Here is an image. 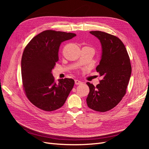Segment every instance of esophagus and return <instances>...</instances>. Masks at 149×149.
Wrapping results in <instances>:
<instances>
[{
  "mask_svg": "<svg viewBox=\"0 0 149 149\" xmlns=\"http://www.w3.org/2000/svg\"><path fill=\"white\" fill-rule=\"evenodd\" d=\"M74 82H75V84H76V85L81 84V83H83V82H82V81H81L78 80V79H75V80H74Z\"/></svg>",
  "mask_w": 149,
  "mask_h": 149,
  "instance_id": "obj_1",
  "label": "esophagus"
}]
</instances>
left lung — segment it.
<instances>
[{"mask_svg":"<svg viewBox=\"0 0 149 149\" xmlns=\"http://www.w3.org/2000/svg\"><path fill=\"white\" fill-rule=\"evenodd\" d=\"M101 42L102 55L96 71L102 79L95 87L88 82V106L94 111L106 112L118 104L126 93L132 68L124 43L116 36L101 31L89 32Z\"/></svg>","mask_w":149,"mask_h":149,"instance_id":"obj_1","label":"left lung"}]
</instances>
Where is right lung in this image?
Segmentation results:
<instances>
[{"instance_id":"obj_1","label":"right lung","mask_w":149,"mask_h":149,"mask_svg":"<svg viewBox=\"0 0 149 149\" xmlns=\"http://www.w3.org/2000/svg\"><path fill=\"white\" fill-rule=\"evenodd\" d=\"M76 36L75 33L45 30L36 35L24 49L21 61L24 89L34 106L53 111L63 106L74 81L65 78L56 83L52 73L59 60L61 43Z\"/></svg>"}]
</instances>
